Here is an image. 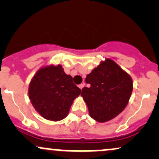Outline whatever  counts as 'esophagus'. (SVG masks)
<instances>
[{"instance_id": "1", "label": "esophagus", "mask_w": 159, "mask_h": 159, "mask_svg": "<svg viewBox=\"0 0 159 159\" xmlns=\"http://www.w3.org/2000/svg\"><path fill=\"white\" fill-rule=\"evenodd\" d=\"M84 85H85V84L83 83V84H79V86H78V87H79V88L81 89V90H82V89H83V87H84Z\"/></svg>"}]
</instances>
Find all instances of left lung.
<instances>
[{
	"label": "left lung",
	"instance_id": "obj_1",
	"mask_svg": "<svg viewBox=\"0 0 159 159\" xmlns=\"http://www.w3.org/2000/svg\"><path fill=\"white\" fill-rule=\"evenodd\" d=\"M90 87L82 89L81 96L93 119L105 123L114 119L126 107L132 95L131 76L116 63L107 58L86 78Z\"/></svg>",
	"mask_w": 159,
	"mask_h": 159
}]
</instances>
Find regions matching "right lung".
Listing matches in <instances>:
<instances>
[{
	"label": "right lung",
	"mask_w": 159,
	"mask_h": 159,
	"mask_svg": "<svg viewBox=\"0 0 159 159\" xmlns=\"http://www.w3.org/2000/svg\"><path fill=\"white\" fill-rule=\"evenodd\" d=\"M81 90L66 75L61 65L42 67L30 82L28 96L39 115L51 121L66 117L73 101Z\"/></svg>",
	"instance_id": "obj_1"
}]
</instances>
